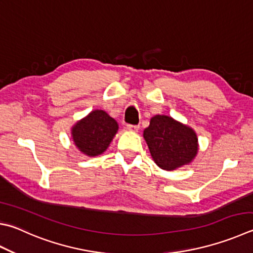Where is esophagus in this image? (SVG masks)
<instances>
[{
  "mask_svg": "<svg viewBox=\"0 0 253 253\" xmlns=\"http://www.w3.org/2000/svg\"><path fill=\"white\" fill-rule=\"evenodd\" d=\"M126 128L129 131H137L139 129V126L138 125H130V124H128V125L126 126Z\"/></svg>",
  "mask_w": 253,
  "mask_h": 253,
  "instance_id": "obj_1",
  "label": "esophagus"
}]
</instances>
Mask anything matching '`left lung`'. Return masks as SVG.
Here are the masks:
<instances>
[{
    "label": "left lung",
    "mask_w": 253,
    "mask_h": 253,
    "mask_svg": "<svg viewBox=\"0 0 253 253\" xmlns=\"http://www.w3.org/2000/svg\"><path fill=\"white\" fill-rule=\"evenodd\" d=\"M151 157L160 168L173 170L189 164L198 151L195 131L164 115H156L144 130Z\"/></svg>",
    "instance_id": "8db88e82"
}]
</instances>
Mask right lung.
<instances>
[{"mask_svg": "<svg viewBox=\"0 0 253 253\" xmlns=\"http://www.w3.org/2000/svg\"><path fill=\"white\" fill-rule=\"evenodd\" d=\"M118 130V124L104 111H93L77 122L72 136L82 153L93 157L103 154Z\"/></svg>", "mask_w": 253, "mask_h": 253, "instance_id": "right-lung-1", "label": "right lung"}]
</instances>
